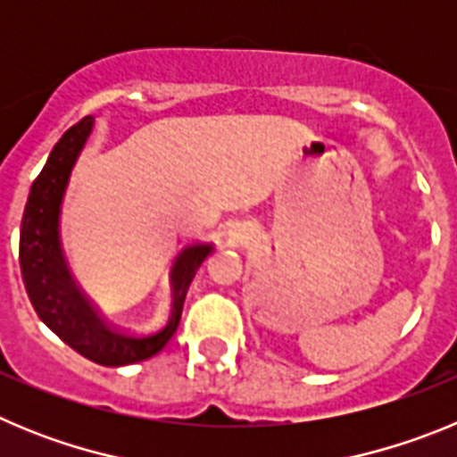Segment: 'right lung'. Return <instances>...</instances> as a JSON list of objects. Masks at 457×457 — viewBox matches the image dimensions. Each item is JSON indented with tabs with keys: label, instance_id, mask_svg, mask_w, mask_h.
<instances>
[{
	"label": "right lung",
	"instance_id": "add662e5",
	"mask_svg": "<svg viewBox=\"0 0 457 457\" xmlns=\"http://www.w3.org/2000/svg\"><path fill=\"white\" fill-rule=\"evenodd\" d=\"M91 125V116L72 125L56 141L46 167L31 185L20 226V270L36 313L56 337L96 364L125 366L144 361L167 345L180 322L189 284L199 265L212 252V245L194 242L179 253L171 272L173 306L162 325L148 332H123L104 322L78 286L72 284L59 247V208L63 189Z\"/></svg>",
	"mask_w": 457,
	"mask_h": 457
}]
</instances>
